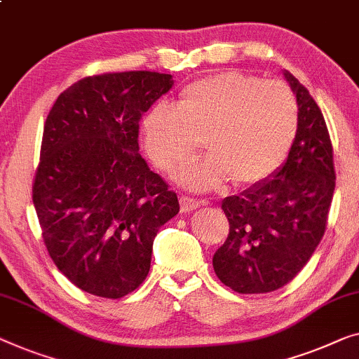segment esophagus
Returning a JSON list of instances; mask_svg holds the SVG:
<instances>
[{
    "label": "esophagus",
    "instance_id": "34e87169",
    "mask_svg": "<svg viewBox=\"0 0 359 359\" xmlns=\"http://www.w3.org/2000/svg\"><path fill=\"white\" fill-rule=\"evenodd\" d=\"M180 205H181V212H191L199 209L201 205H204V202L197 201L194 197L189 196H180Z\"/></svg>",
    "mask_w": 359,
    "mask_h": 359
}]
</instances>
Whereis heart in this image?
<instances>
[{"mask_svg": "<svg viewBox=\"0 0 359 359\" xmlns=\"http://www.w3.org/2000/svg\"><path fill=\"white\" fill-rule=\"evenodd\" d=\"M299 131L294 93L280 81L238 71L202 77L181 89L175 107L158 102L141 123L144 149L165 173L194 157L204 139L209 155L183 168L191 189L266 183L287 162Z\"/></svg>", "mask_w": 359, "mask_h": 359, "instance_id": "b5f03b06", "label": "heart"}]
</instances>
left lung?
<instances>
[{"label":"left lung","mask_w":359,"mask_h":359,"mask_svg":"<svg viewBox=\"0 0 359 359\" xmlns=\"http://www.w3.org/2000/svg\"><path fill=\"white\" fill-rule=\"evenodd\" d=\"M299 107V131L272 180L222 202L230 223L212 259L220 282L243 294L282 288L301 272L325 233L335 189L334 149L320 108L285 71Z\"/></svg>","instance_id":"1"}]
</instances>
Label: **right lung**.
Instances as JSON below:
<instances>
[{
	"instance_id": "obj_1",
	"label": "right lung",
	"mask_w": 359,
	"mask_h": 359,
	"mask_svg": "<svg viewBox=\"0 0 359 359\" xmlns=\"http://www.w3.org/2000/svg\"><path fill=\"white\" fill-rule=\"evenodd\" d=\"M171 86L152 71L89 76L46 116L32 201L46 251L82 292H134L158 228L180 212L176 192L139 154V121Z\"/></svg>"
}]
</instances>
